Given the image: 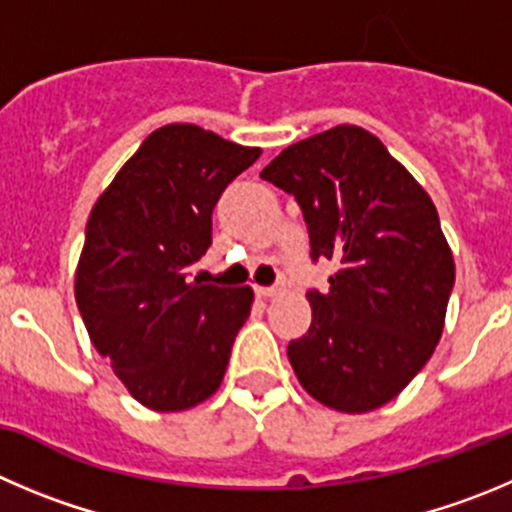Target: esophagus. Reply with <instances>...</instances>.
Here are the masks:
<instances>
[{"label":"esophagus","instance_id":"obj_1","mask_svg":"<svg viewBox=\"0 0 512 512\" xmlns=\"http://www.w3.org/2000/svg\"><path fill=\"white\" fill-rule=\"evenodd\" d=\"M276 286H256V296L259 299H271V296H276Z\"/></svg>","mask_w":512,"mask_h":512}]
</instances>
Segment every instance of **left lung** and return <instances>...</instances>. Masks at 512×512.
I'll return each instance as SVG.
<instances>
[{
	"label": "left lung",
	"instance_id": "obj_1",
	"mask_svg": "<svg viewBox=\"0 0 512 512\" xmlns=\"http://www.w3.org/2000/svg\"><path fill=\"white\" fill-rule=\"evenodd\" d=\"M261 178L304 211L311 259L339 266L311 289V326L289 342L301 387L329 410L364 415L415 379L445 329L455 261L410 170L359 125L281 150Z\"/></svg>",
	"mask_w": 512,
	"mask_h": 512
}]
</instances>
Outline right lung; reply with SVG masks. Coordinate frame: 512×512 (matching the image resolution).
I'll return each mask as SVG.
<instances>
[{"label":"right lung","mask_w":512,"mask_h":512,"mask_svg":"<svg viewBox=\"0 0 512 512\" xmlns=\"http://www.w3.org/2000/svg\"><path fill=\"white\" fill-rule=\"evenodd\" d=\"M259 155L198 125H163L92 206L77 309L92 347L148 410H191L221 387L253 289L201 284L191 269L211 246L218 198Z\"/></svg>","instance_id":"add662e5"}]
</instances>
